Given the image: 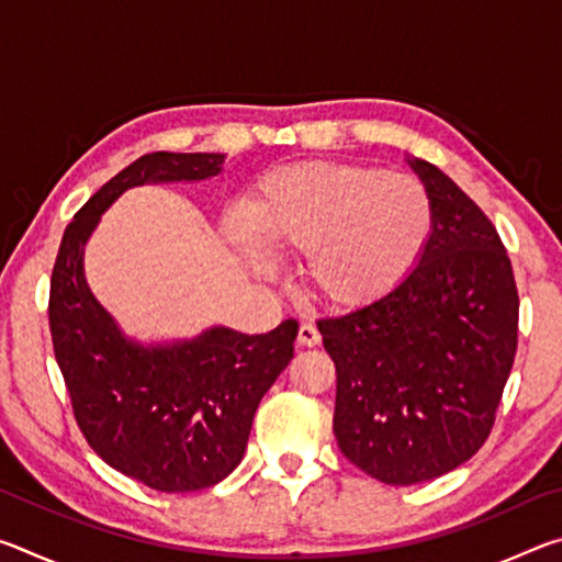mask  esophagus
I'll list each match as a JSON object with an SVG mask.
<instances>
[{"mask_svg": "<svg viewBox=\"0 0 562 562\" xmlns=\"http://www.w3.org/2000/svg\"><path fill=\"white\" fill-rule=\"evenodd\" d=\"M319 329L315 325H302L297 331V341L302 347H315L319 345Z\"/></svg>", "mask_w": 562, "mask_h": 562, "instance_id": "obj_1", "label": "esophagus"}]
</instances>
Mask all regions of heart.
I'll return each instance as SVG.
<instances>
[{
	"label": "heart",
	"mask_w": 562,
	"mask_h": 562,
	"mask_svg": "<svg viewBox=\"0 0 562 562\" xmlns=\"http://www.w3.org/2000/svg\"><path fill=\"white\" fill-rule=\"evenodd\" d=\"M431 225V195L414 176L297 164L260 180L247 227L237 221L233 235L252 272L270 274L263 251L270 258L304 252L302 280L310 294L331 307H359L414 270Z\"/></svg>",
	"instance_id": "b5f03b06"
}]
</instances>
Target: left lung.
Returning <instances> with one entry per match:
<instances>
[{"instance_id": "1", "label": "left lung", "mask_w": 562, "mask_h": 562, "mask_svg": "<svg viewBox=\"0 0 562 562\" xmlns=\"http://www.w3.org/2000/svg\"><path fill=\"white\" fill-rule=\"evenodd\" d=\"M434 225L414 270L345 317L319 319L337 367L335 436L376 481L414 486L488 439L518 345V290L496 227L422 158Z\"/></svg>"}]
</instances>
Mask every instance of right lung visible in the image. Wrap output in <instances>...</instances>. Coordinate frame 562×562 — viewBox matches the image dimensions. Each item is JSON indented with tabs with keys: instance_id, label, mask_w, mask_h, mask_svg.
I'll return each instance as SVG.
<instances>
[{
	"instance_id": "1",
	"label": "right lung",
	"mask_w": 562,
	"mask_h": 562,
	"mask_svg": "<svg viewBox=\"0 0 562 562\" xmlns=\"http://www.w3.org/2000/svg\"><path fill=\"white\" fill-rule=\"evenodd\" d=\"M225 154H146L93 193L64 231L49 327L74 416L111 469L148 488H211L243 461L260 398L292 359L297 322L265 335L213 325L195 337H131L91 292L83 252L101 215L131 188L203 183Z\"/></svg>"
}]
</instances>
